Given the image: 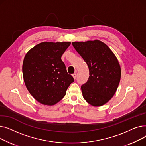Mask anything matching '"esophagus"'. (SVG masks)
<instances>
[{
    "label": "esophagus",
    "mask_w": 146,
    "mask_h": 146,
    "mask_svg": "<svg viewBox=\"0 0 146 146\" xmlns=\"http://www.w3.org/2000/svg\"><path fill=\"white\" fill-rule=\"evenodd\" d=\"M72 76L73 77V78L75 79L76 78V73H73L72 74Z\"/></svg>",
    "instance_id": "obj_1"
}]
</instances>
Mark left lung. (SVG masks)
<instances>
[{
  "label": "left lung",
  "instance_id": "left-lung-1",
  "mask_svg": "<svg viewBox=\"0 0 146 146\" xmlns=\"http://www.w3.org/2000/svg\"><path fill=\"white\" fill-rule=\"evenodd\" d=\"M72 45L87 63L89 77L81 86L86 101L94 106L108 102L116 92L121 70L115 55L99 40L73 42Z\"/></svg>",
  "mask_w": 146,
  "mask_h": 146
}]
</instances>
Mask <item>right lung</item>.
<instances>
[{
    "label": "right lung",
    "mask_w": 146,
    "mask_h": 146,
    "mask_svg": "<svg viewBox=\"0 0 146 146\" xmlns=\"http://www.w3.org/2000/svg\"><path fill=\"white\" fill-rule=\"evenodd\" d=\"M70 42H42L29 50L22 64L25 86L42 104L53 105L59 102L74 82L61 59Z\"/></svg>",
    "instance_id": "add662e5"
}]
</instances>
